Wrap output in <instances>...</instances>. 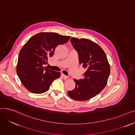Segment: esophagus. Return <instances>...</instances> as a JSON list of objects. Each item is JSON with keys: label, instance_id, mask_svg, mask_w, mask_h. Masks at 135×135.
I'll return each mask as SVG.
<instances>
[{"label": "esophagus", "instance_id": "1", "mask_svg": "<svg viewBox=\"0 0 135 135\" xmlns=\"http://www.w3.org/2000/svg\"><path fill=\"white\" fill-rule=\"evenodd\" d=\"M62 76L63 78H64L65 79H67L68 78V76H66L65 75H64L63 74H62Z\"/></svg>", "mask_w": 135, "mask_h": 135}]
</instances>
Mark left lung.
I'll return each instance as SVG.
<instances>
[{
  "instance_id": "obj_1",
  "label": "left lung",
  "mask_w": 135,
  "mask_h": 135,
  "mask_svg": "<svg viewBox=\"0 0 135 135\" xmlns=\"http://www.w3.org/2000/svg\"><path fill=\"white\" fill-rule=\"evenodd\" d=\"M70 41L86 72L83 79H74L75 88L68 91V95L76 101L89 100L101 93L107 85L110 71L109 64L104 51L96 42L74 37Z\"/></svg>"
}]
</instances>
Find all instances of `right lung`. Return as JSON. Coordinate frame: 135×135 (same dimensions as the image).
Wrapping results in <instances>:
<instances>
[{"label": "right lung", "instance_id": "right-lung-1", "mask_svg": "<svg viewBox=\"0 0 135 135\" xmlns=\"http://www.w3.org/2000/svg\"><path fill=\"white\" fill-rule=\"evenodd\" d=\"M70 38L54 32H40L28 40L20 51L16 72L23 86L31 93L47 91L52 81L61 76L59 72L43 67L53 55L56 47Z\"/></svg>", "mask_w": 135, "mask_h": 135}]
</instances>
